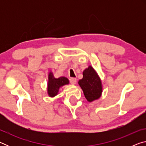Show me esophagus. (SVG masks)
<instances>
[{
	"mask_svg": "<svg viewBox=\"0 0 146 146\" xmlns=\"http://www.w3.org/2000/svg\"><path fill=\"white\" fill-rule=\"evenodd\" d=\"M70 82L71 84L74 85V84H75L76 82V78H71L70 79Z\"/></svg>",
	"mask_w": 146,
	"mask_h": 146,
	"instance_id": "obj_1",
	"label": "esophagus"
}]
</instances>
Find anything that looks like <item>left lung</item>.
I'll list each match as a JSON object with an SVG mask.
<instances>
[{
    "mask_svg": "<svg viewBox=\"0 0 146 146\" xmlns=\"http://www.w3.org/2000/svg\"><path fill=\"white\" fill-rule=\"evenodd\" d=\"M83 78L78 80V84L83 91L88 102L99 98L102 93V80L97 71L92 66H89L83 71Z\"/></svg>",
    "mask_w": 146,
    "mask_h": 146,
    "instance_id": "obj_1",
    "label": "left lung"
}]
</instances>
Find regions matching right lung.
<instances>
[{
	"label": "right lung",
	"mask_w": 146,
	"mask_h": 146,
	"mask_svg": "<svg viewBox=\"0 0 146 146\" xmlns=\"http://www.w3.org/2000/svg\"><path fill=\"white\" fill-rule=\"evenodd\" d=\"M70 84L68 78L65 76H60L59 78H55L53 75L52 71H50L48 74V86H47V92L49 97L53 98L58 94L59 90L61 87L68 85Z\"/></svg>",
	"instance_id": "1"
}]
</instances>
